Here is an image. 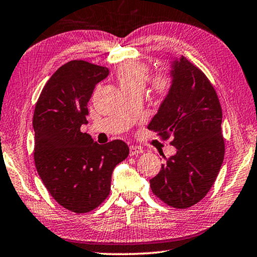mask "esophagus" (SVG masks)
I'll use <instances>...</instances> for the list:
<instances>
[{
    "label": "esophagus",
    "instance_id": "obj_1",
    "mask_svg": "<svg viewBox=\"0 0 257 257\" xmlns=\"http://www.w3.org/2000/svg\"><path fill=\"white\" fill-rule=\"evenodd\" d=\"M129 150H130V156H138V154H141V153H144V150L142 149V148H140V146H134V145H132L129 148Z\"/></svg>",
    "mask_w": 257,
    "mask_h": 257
}]
</instances>
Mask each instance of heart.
I'll list each match as a JSON object with an SVG mask.
<instances>
[{"label": "heart", "instance_id": "heart-1", "mask_svg": "<svg viewBox=\"0 0 257 257\" xmlns=\"http://www.w3.org/2000/svg\"><path fill=\"white\" fill-rule=\"evenodd\" d=\"M148 76V66L140 62L124 63L116 70V79L123 90L143 89ZM150 83L154 95L160 98L168 96L173 88V79L167 73H158L151 79Z\"/></svg>", "mask_w": 257, "mask_h": 257}]
</instances>
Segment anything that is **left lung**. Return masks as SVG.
Segmentation results:
<instances>
[{
  "instance_id": "1",
  "label": "left lung",
  "mask_w": 257,
  "mask_h": 257,
  "mask_svg": "<svg viewBox=\"0 0 257 257\" xmlns=\"http://www.w3.org/2000/svg\"><path fill=\"white\" fill-rule=\"evenodd\" d=\"M172 68V90L148 128L162 140L172 138L177 152L150 184L166 205L185 209L209 192L223 164L222 108L208 77L184 56Z\"/></svg>"
}]
</instances>
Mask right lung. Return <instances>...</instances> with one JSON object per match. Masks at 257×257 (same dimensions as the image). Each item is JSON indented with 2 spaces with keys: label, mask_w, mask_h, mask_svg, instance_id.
Returning <instances> with one entry per match:
<instances>
[{
  "label": "right lung",
  "mask_w": 257,
  "mask_h": 257,
  "mask_svg": "<svg viewBox=\"0 0 257 257\" xmlns=\"http://www.w3.org/2000/svg\"><path fill=\"white\" fill-rule=\"evenodd\" d=\"M108 68L71 60L44 85L35 105L34 161L51 197L71 211L97 208L109 194L114 167L129 154L128 145L115 140L93 142L81 125L88 123V101Z\"/></svg>",
  "instance_id": "1"
}]
</instances>
